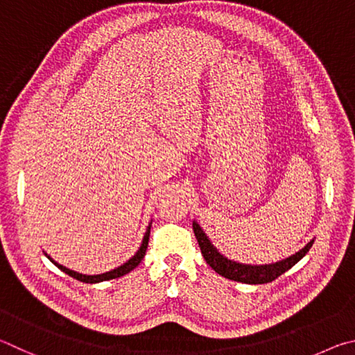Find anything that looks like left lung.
<instances>
[{"instance_id":"left-lung-1","label":"left lung","mask_w":355,"mask_h":355,"mask_svg":"<svg viewBox=\"0 0 355 355\" xmlns=\"http://www.w3.org/2000/svg\"><path fill=\"white\" fill-rule=\"evenodd\" d=\"M193 232L196 235L198 243H200L202 257L206 259V262L212 266V270L218 272L220 276L231 279V281L243 282V284H268L277 279L285 271H288L291 266H295L300 260L306 256L310 248H312L315 240H310L309 243L297 251L293 256H290L284 260H279L276 263L270 265H245L240 262H234V260L223 256L221 252L212 245V241L198 225L193 221Z\"/></svg>"}]
</instances>
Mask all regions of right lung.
<instances>
[{
    "label": "right lung",
    "mask_w": 355,
    "mask_h": 355,
    "mask_svg": "<svg viewBox=\"0 0 355 355\" xmlns=\"http://www.w3.org/2000/svg\"><path fill=\"white\" fill-rule=\"evenodd\" d=\"M149 231H151V225L148 226L146 232H145V237H143L141 240V245L139 248V251H137L132 257H130L126 263H123L121 266H118V268L115 270H110L107 272H103V275H93V276H89V275H83V272H78V271H73L70 268H67V266L60 265L55 262V260H53L51 257L48 256V254L45 252V256L51 260V262L58 266V268L60 271H64L65 275L71 276L73 279H78V281L80 282H85V284H98V282H103V281H110V279H116V277H121L124 275H128V272L132 271L135 266H139V263L143 260V257H145L146 254V248H148V241H149Z\"/></svg>",
    "instance_id": "add662e5"
}]
</instances>
